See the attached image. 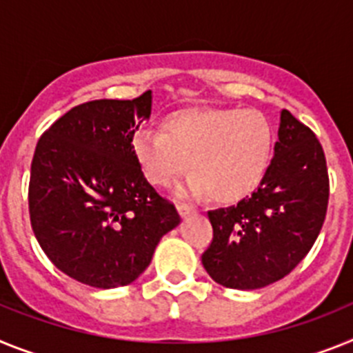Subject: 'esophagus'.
Segmentation results:
<instances>
[{"label": "esophagus", "mask_w": 353, "mask_h": 353, "mask_svg": "<svg viewBox=\"0 0 353 353\" xmlns=\"http://www.w3.org/2000/svg\"><path fill=\"white\" fill-rule=\"evenodd\" d=\"M177 210H179V213H181V216H186V214H190V213H194V206H190V204H185V202H179V204H177Z\"/></svg>", "instance_id": "esophagus-1"}]
</instances>
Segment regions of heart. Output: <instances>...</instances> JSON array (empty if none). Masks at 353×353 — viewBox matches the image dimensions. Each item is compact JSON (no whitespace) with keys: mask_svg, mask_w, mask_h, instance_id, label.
<instances>
[{"mask_svg":"<svg viewBox=\"0 0 353 353\" xmlns=\"http://www.w3.org/2000/svg\"><path fill=\"white\" fill-rule=\"evenodd\" d=\"M272 151V125L257 110H186L165 119L163 133L134 134L133 152L145 179L172 186L190 170V190L213 201L236 202L265 176Z\"/></svg>","mask_w":353,"mask_h":353,"instance_id":"obj_1","label":"heart"}]
</instances>
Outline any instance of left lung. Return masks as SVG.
I'll return each instance as SVG.
<instances>
[{
    "label": "left lung",
    "instance_id": "1",
    "mask_svg": "<svg viewBox=\"0 0 353 353\" xmlns=\"http://www.w3.org/2000/svg\"><path fill=\"white\" fill-rule=\"evenodd\" d=\"M327 204L323 147L311 128L283 110L274 158L259 186L236 206L208 211L213 240L202 254V265L225 288L268 286L307 256Z\"/></svg>",
    "mask_w": 353,
    "mask_h": 353
}]
</instances>
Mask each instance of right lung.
<instances>
[{"label": "right lung", "mask_w": 353, "mask_h": 353, "mask_svg": "<svg viewBox=\"0 0 353 353\" xmlns=\"http://www.w3.org/2000/svg\"><path fill=\"white\" fill-rule=\"evenodd\" d=\"M151 90L131 101L78 104L42 133L32 159L30 222L49 261L94 288L125 286L179 223L133 152Z\"/></svg>", "instance_id": "right-lung-1"}]
</instances>
